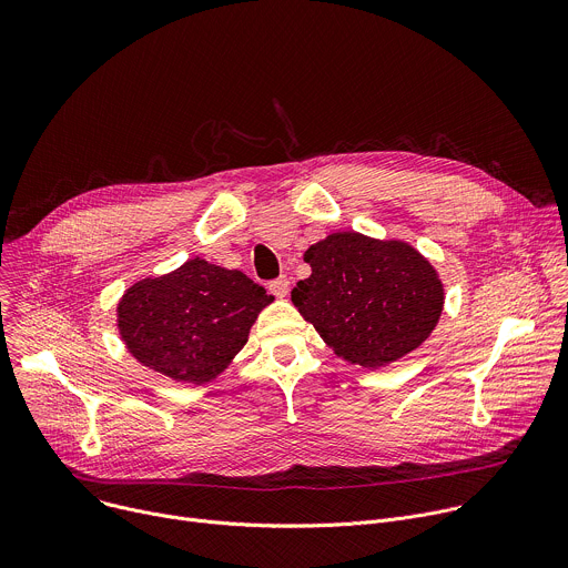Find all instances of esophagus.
<instances>
[{
	"label": "esophagus",
	"instance_id": "1",
	"mask_svg": "<svg viewBox=\"0 0 568 568\" xmlns=\"http://www.w3.org/2000/svg\"><path fill=\"white\" fill-rule=\"evenodd\" d=\"M270 292H272L276 298H285L287 292H290V278H287V276H278V278L270 281Z\"/></svg>",
	"mask_w": 568,
	"mask_h": 568
}]
</instances>
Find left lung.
Here are the masks:
<instances>
[{
  "label": "left lung",
  "mask_w": 568,
  "mask_h": 568,
  "mask_svg": "<svg viewBox=\"0 0 568 568\" xmlns=\"http://www.w3.org/2000/svg\"><path fill=\"white\" fill-rule=\"evenodd\" d=\"M303 261L312 267L292 303L337 357L382 368L416 351L436 328L445 290L409 242L331 233Z\"/></svg>",
  "instance_id": "8db88e82"
}]
</instances>
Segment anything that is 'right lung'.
<instances>
[{
  "mask_svg": "<svg viewBox=\"0 0 568 568\" xmlns=\"http://www.w3.org/2000/svg\"><path fill=\"white\" fill-rule=\"evenodd\" d=\"M272 301L242 272L193 258L125 290L116 326L143 366L175 382L204 384L247 344L254 321Z\"/></svg>",
  "mask_w": 568,
  "mask_h": 568,
  "instance_id": "obj_1",
  "label": "right lung"
}]
</instances>
